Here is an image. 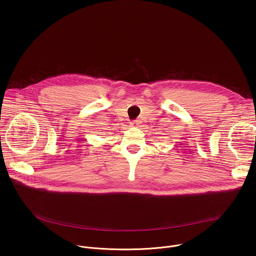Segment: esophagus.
<instances>
[{
  "mask_svg": "<svg viewBox=\"0 0 256 256\" xmlns=\"http://www.w3.org/2000/svg\"><path fill=\"white\" fill-rule=\"evenodd\" d=\"M132 126H138L140 124V120H132V124H130Z\"/></svg>",
  "mask_w": 256,
  "mask_h": 256,
  "instance_id": "34e87169",
  "label": "esophagus"
}]
</instances>
